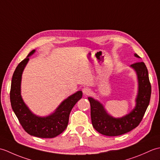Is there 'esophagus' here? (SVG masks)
Returning a JSON list of instances; mask_svg holds the SVG:
<instances>
[{
	"mask_svg": "<svg viewBox=\"0 0 160 160\" xmlns=\"http://www.w3.org/2000/svg\"><path fill=\"white\" fill-rule=\"evenodd\" d=\"M82 92L84 95H89L91 93V90L89 87H84L82 89Z\"/></svg>",
	"mask_w": 160,
	"mask_h": 160,
	"instance_id": "esophagus-1",
	"label": "esophagus"
}]
</instances>
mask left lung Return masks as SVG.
<instances>
[{"instance_id":"1","label":"left lung","mask_w":160,"mask_h":160,"mask_svg":"<svg viewBox=\"0 0 160 160\" xmlns=\"http://www.w3.org/2000/svg\"><path fill=\"white\" fill-rule=\"evenodd\" d=\"M135 56L140 58L135 53ZM131 67L137 73L138 80V93L136 104L130 113L120 118L112 117L100 102L89 97L91 105V118L92 125L100 133L107 136H118L127 133L140 124L150 102L151 85L149 81L147 68L144 62H138Z\"/></svg>"}]
</instances>
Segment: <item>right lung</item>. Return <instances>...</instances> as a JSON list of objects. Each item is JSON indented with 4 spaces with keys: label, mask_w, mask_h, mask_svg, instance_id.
I'll list each match as a JSON object with an SVG mask.
<instances>
[{
    "label": "right lung",
    "mask_w": 160,
    "mask_h": 160,
    "mask_svg": "<svg viewBox=\"0 0 160 160\" xmlns=\"http://www.w3.org/2000/svg\"><path fill=\"white\" fill-rule=\"evenodd\" d=\"M34 52L35 50H32L28 57L18 64L13 72L10 90V102L19 122L28 134L41 138H53L62 133L66 129L70 112L77 102L82 98V92L78 91L67 98L54 113L48 116L39 117L33 114L21 97L20 84L23 70L29 60V57Z\"/></svg>",
    "instance_id": "add662e5"
}]
</instances>
